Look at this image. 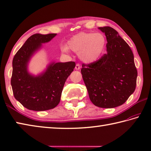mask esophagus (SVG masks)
Listing matches in <instances>:
<instances>
[{"label": "esophagus", "instance_id": "34e87169", "mask_svg": "<svg viewBox=\"0 0 151 151\" xmlns=\"http://www.w3.org/2000/svg\"><path fill=\"white\" fill-rule=\"evenodd\" d=\"M75 69H76V70H79V69H80V65H79V64H77L76 65Z\"/></svg>", "mask_w": 151, "mask_h": 151}]
</instances>
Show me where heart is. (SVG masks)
Instances as JSON below:
<instances>
[{"mask_svg": "<svg viewBox=\"0 0 151 151\" xmlns=\"http://www.w3.org/2000/svg\"><path fill=\"white\" fill-rule=\"evenodd\" d=\"M106 44V39L101 33L80 32L72 36L62 50L68 52L69 49L78 53L79 57L85 63H93L100 58Z\"/></svg>", "mask_w": 151, "mask_h": 151, "instance_id": "1", "label": "heart"}]
</instances>
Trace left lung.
Here are the masks:
<instances>
[{
    "label": "left lung",
    "instance_id": "left-lung-1",
    "mask_svg": "<svg viewBox=\"0 0 151 151\" xmlns=\"http://www.w3.org/2000/svg\"><path fill=\"white\" fill-rule=\"evenodd\" d=\"M106 35V54L93 63L82 65L81 72L91 101L111 109L123 104L135 91L137 71L128 44L114 29L99 27Z\"/></svg>",
    "mask_w": 151,
    "mask_h": 151
}]
</instances>
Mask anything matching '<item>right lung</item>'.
I'll list each match as a JSON object with an SVG mask.
<instances>
[{
    "label": "right lung",
    "instance_id": "add662e5",
    "mask_svg": "<svg viewBox=\"0 0 151 151\" xmlns=\"http://www.w3.org/2000/svg\"><path fill=\"white\" fill-rule=\"evenodd\" d=\"M56 33H36L27 39L14 56L11 78L15 99L26 109L35 111L52 109L59 104L64 85L76 66L74 62H55L48 65L37 76L28 71V64L42 43L49 42Z\"/></svg>",
    "mask_w": 151,
    "mask_h": 151
}]
</instances>
